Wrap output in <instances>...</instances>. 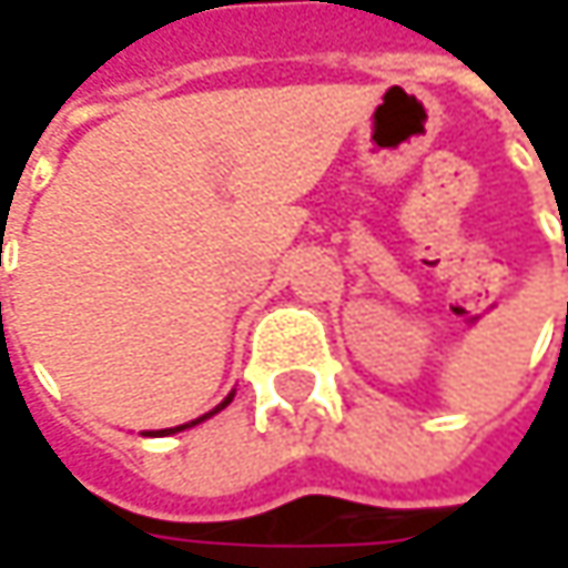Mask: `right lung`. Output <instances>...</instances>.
<instances>
[{"label": "right lung", "instance_id": "obj_1", "mask_svg": "<svg viewBox=\"0 0 568 568\" xmlns=\"http://www.w3.org/2000/svg\"><path fill=\"white\" fill-rule=\"evenodd\" d=\"M230 400H233V395L226 397V400H223V404H220V407H216V410H223V407H226V404H230ZM216 410H210V414H216ZM210 414H206V417H210ZM200 420H203V417H200ZM200 420H190V424H180V427H173V430H183V427H193V424H200ZM168 434H171V430H168Z\"/></svg>", "mask_w": 568, "mask_h": 568}]
</instances>
